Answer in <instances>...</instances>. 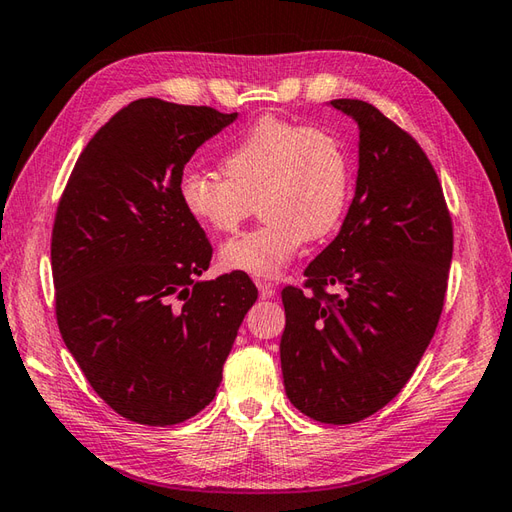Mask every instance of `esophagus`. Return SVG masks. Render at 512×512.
I'll use <instances>...</instances> for the list:
<instances>
[{
	"instance_id": "esophagus-1",
	"label": "esophagus",
	"mask_w": 512,
	"mask_h": 512,
	"mask_svg": "<svg viewBox=\"0 0 512 512\" xmlns=\"http://www.w3.org/2000/svg\"><path fill=\"white\" fill-rule=\"evenodd\" d=\"M257 288H259V297H262V299H273L275 297V286L268 284V281H257Z\"/></svg>"
}]
</instances>
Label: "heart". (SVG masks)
Segmentation results:
<instances>
[{"label": "heart", "mask_w": 512, "mask_h": 512, "mask_svg": "<svg viewBox=\"0 0 512 512\" xmlns=\"http://www.w3.org/2000/svg\"><path fill=\"white\" fill-rule=\"evenodd\" d=\"M222 178L184 171L178 202L211 233H233L262 206L264 224L220 248L228 273L277 277L308 239L339 228L350 204L352 167L343 143L321 127L264 116L220 158Z\"/></svg>", "instance_id": "b5f03b06"}]
</instances>
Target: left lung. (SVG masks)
I'll list each match as a JSON object with an SVG mask.
<instances>
[{"instance_id": "8db88e82", "label": "left lung", "mask_w": 512, "mask_h": 512, "mask_svg": "<svg viewBox=\"0 0 512 512\" xmlns=\"http://www.w3.org/2000/svg\"><path fill=\"white\" fill-rule=\"evenodd\" d=\"M330 105L358 125L356 191L339 235L306 268V290H281L279 352L292 405L352 424L398 396L431 343L453 224L436 169L405 129L365 101Z\"/></svg>"}]
</instances>
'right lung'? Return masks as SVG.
<instances>
[{
    "label": "right lung",
    "mask_w": 512,
    "mask_h": 512,
    "mask_svg": "<svg viewBox=\"0 0 512 512\" xmlns=\"http://www.w3.org/2000/svg\"><path fill=\"white\" fill-rule=\"evenodd\" d=\"M237 114L138 99L83 149L52 228L57 323L92 389L123 418L167 427L215 398L257 288L198 281L213 248L182 211L178 178Z\"/></svg>",
    "instance_id": "obj_1"
}]
</instances>
